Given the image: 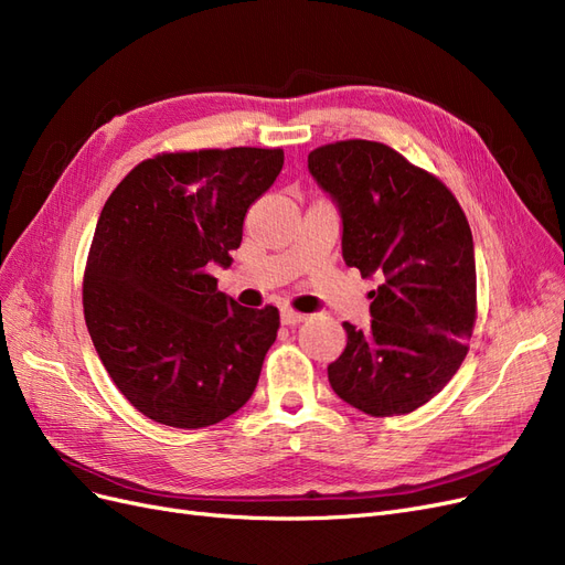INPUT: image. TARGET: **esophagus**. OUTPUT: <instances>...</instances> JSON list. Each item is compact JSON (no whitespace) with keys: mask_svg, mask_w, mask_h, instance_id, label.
<instances>
[{"mask_svg":"<svg viewBox=\"0 0 565 565\" xmlns=\"http://www.w3.org/2000/svg\"><path fill=\"white\" fill-rule=\"evenodd\" d=\"M280 320H282V324H287V328H295V324H299V322L306 320V316H303V313H297V311H292V309H282V311H280Z\"/></svg>","mask_w":565,"mask_h":565,"instance_id":"34e87169","label":"esophagus"}]
</instances>
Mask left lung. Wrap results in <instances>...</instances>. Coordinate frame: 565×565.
I'll list each match as a JSON object with an SVG mask.
<instances>
[{"label": "left lung", "instance_id": "left-lung-1", "mask_svg": "<svg viewBox=\"0 0 565 565\" xmlns=\"http://www.w3.org/2000/svg\"><path fill=\"white\" fill-rule=\"evenodd\" d=\"M309 172L341 214V254L370 292L372 324L344 322L347 349L328 365L337 396L372 417L429 403L467 358L476 322L469 221L448 185L377 141H337Z\"/></svg>", "mask_w": 565, "mask_h": 565}]
</instances>
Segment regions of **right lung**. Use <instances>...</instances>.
<instances>
[{
	"mask_svg": "<svg viewBox=\"0 0 565 565\" xmlns=\"http://www.w3.org/2000/svg\"><path fill=\"white\" fill-rule=\"evenodd\" d=\"M282 162L280 148L162 152L100 212L84 320L110 380L148 419L202 429L252 398L280 313L218 292L210 266H231L245 214Z\"/></svg>",
	"mask_w": 565,
	"mask_h": 565,
	"instance_id": "right-lung-1",
	"label": "right lung"
}]
</instances>
